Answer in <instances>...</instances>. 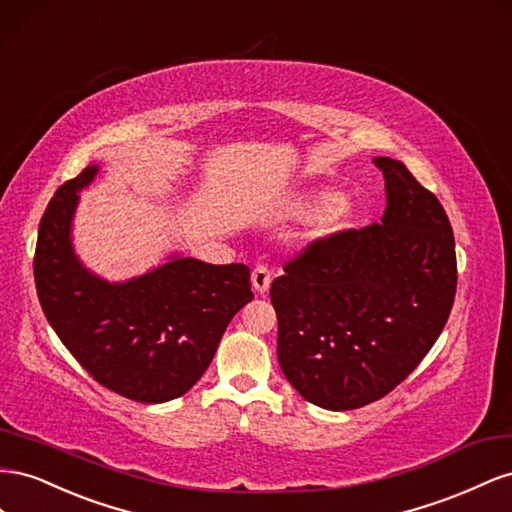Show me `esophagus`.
Wrapping results in <instances>:
<instances>
[{
    "mask_svg": "<svg viewBox=\"0 0 512 512\" xmlns=\"http://www.w3.org/2000/svg\"><path fill=\"white\" fill-rule=\"evenodd\" d=\"M251 283H253V289L257 291V294H266V291L270 289V283H272V274L266 266H257L251 274Z\"/></svg>",
    "mask_w": 512,
    "mask_h": 512,
    "instance_id": "34e87169",
    "label": "esophagus"
}]
</instances>
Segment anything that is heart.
<instances>
[{
	"mask_svg": "<svg viewBox=\"0 0 512 512\" xmlns=\"http://www.w3.org/2000/svg\"><path fill=\"white\" fill-rule=\"evenodd\" d=\"M285 210L296 218H313L309 240L317 244L343 236L358 223L356 203L341 199V193L332 186L304 188L287 201Z\"/></svg>",
	"mask_w": 512,
	"mask_h": 512,
	"instance_id": "heart-1",
	"label": "heart"
}]
</instances>
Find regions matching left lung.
<instances>
[{
  "label": "left lung",
  "mask_w": 512,
  "mask_h": 512,
  "mask_svg": "<svg viewBox=\"0 0 512 512\" xmlns=\"http://www.w3.org/2000/svg\"><path fill=\"white\" fill-rule=\"evenodd\" d=\"M382 221L313 242L274 279L276 356L302 399L347 412L382 399L440 337L455 302L448 216L401 160L375 156Z\"/></svg>",
  "instance_id": "left-lung-1"
}]
</instances>
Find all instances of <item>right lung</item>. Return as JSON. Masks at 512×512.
<instances>
[{"label":"right lung","mask_w":512,"mask_h":512,"mask_svg":"<svg viewBox=\"0 0 512 512\" xmlns=\"http://www.w3.org/2000/svg\"><path fill=\"white\" fill-rule=\"evenodd\" d=\"M100 165L57 188L38 229L34 279L51 328L98 384L139 403H165L206 373L223 334L253 300L251 270L171 253L126 281H107L75 251L81 191Z\"/></svg>","instance_id":"right-lung-1"}]
</instances>
